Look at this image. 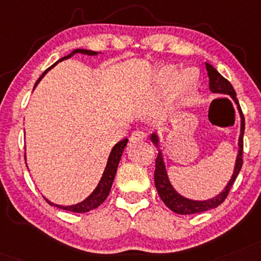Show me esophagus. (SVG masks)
Here are the masks:
<instances>
[{
    "mask_svg": "<svg viewBox=\"0 0 261 261\" xmlns=\"http://www.w3.org/2000/svg\"><path fill=\"white\" fill-rule=\"evenodd\" d=\"M146 139L147 135L142 130H136L131 134V141L133 142H141V141H146Z\"/></svg>",
    "mask_w": 261,
    "mask_h": 261,
    "instance_id": "esophagus-1",
    "label": "esophagus"
}]
</instances>
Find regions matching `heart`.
<instances>
[{"label": "heart", "mask_w": 261, "mask_h": 261, "mask_svg": "<svg viewBox=\"0 0 261 261\" xmlns=\"http://www.w3.org/2000/svg\"><path fill=\"white\" fill-rule=\"evenodd\" d=\"M175 71H176V69L172 67V65H165V67L159 69L155 79L156 89L162 90L170 81L171 77L174 76ZM197 83H198V71L193 68L185 69V70H182L180 74L175 76L174 81L170 85L171 97L176 99L182 98V97L188 95L196 87Z\"/></svg>", "instance_id": "b5f03b06"}]
</instances>
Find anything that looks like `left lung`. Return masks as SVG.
I'll use <instances>...</instances> for the list:
<instances>
[{
  "label": "left lung",
  "mask_w": 261,
  "mask_h": 261,
  "mask_svg": "<svg viewBox=\"0 0 261 261\" xmlns=\"http://www.w3.org/2000/svg\"><path fill=\"white\" fill-rule=\"evenodd\" d=\"M206 71H208L209 76V90L214 93H222V95H228L231 96V98L234 100V103L237 105L238 112L241 115V135L240 139H238V154L236 159V164H234V170L232 174L231 180L228 181V184L226 185L225 190L221 193H219L218 196L214 198H210L206 200H193L188 199L186 197L181 196L180 193L176 192L172 185L169 180L168 172H166L164 159H163V153L159 149L158 156L155 159V171H154V185L158 194L161 196V198L166 206L172 212L177 213L181 215H187V214H197V213L205 212V210L214 209L216 206H219L224 202L227 197L228 192H230L232 185H233L234 180L240 174L242 164H243V135H244V117L242 109L238 103V99L236 98V91H234L233 86L230 84V81L226 80L222 75L219 73L216 69L210 65L209 63H205ZM150 141L155 144L159 148V137L156 134H152L150 136Z\"/></svg>",
  "instance_id": "8db88e82"
}]
</instances>
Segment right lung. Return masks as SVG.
I'll return each mask as SVG.
<instances>
[{"instance_id":"add662e5","label":"right lung","mask_w":261,"mask_h":261,"mask_svg":"<svg viewBox=\"0 0 261 261\" xmlns=\"http://www.w3.org/2000/svg\"><path fill=\"white\" fill-rule=\"evenodd\" d=\"M75 53H83V55H87V56H97V55H98V52L90 51V49H81V48L74 49V51L71 52L70 55H68V56H65V57L61 58L58 62H56L55 64L51 65V67L47 69L45 73H43L39 77V80L36 81V84H35V86H34V89H35L36 85L40 83L41 79H42V77L45 76V74L49 70V69H52L56 64H58L59 62H62V61H64V59H68V58L73 57ZM127 141H128L127 139L121 140L120 142H118L114 147H113L111 154H109L108 162H107L105 172H103L102 177H100V181L98 182V185H97V187L95 188V191H93V192L91 193L86 199H84L83 202H80V203H77V204H74V205H67V206L58 205V204H55V203L49 202L48 199L45 198L46 202L48 203L49 205L57 206V208H59V209L67 210V212H73V213H86V212H90V210H93V209L98 208L100 204L105 202L107 197H108L109 192H111L113 181H114L115 174H117V169H118L119 162H120L122 152H124L125 146H126V144H127Z\"/></svg>"}]
</instances>
